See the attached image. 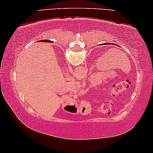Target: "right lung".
I'll list each match as a JSON object with an SVG mask.
<instances>
[{"mask_svg":"<svg viewBox=\"0 0 153 153\" xmlns=\"http://www.w3.org/2000/svg\"><path fill=\"white\" fill-rule=\"evenodd\" d=\"M43 41H45V40H43Z\"/></svg>","mask_w":153,"mask_h":153,"instance_id":"obj_1","label":"right lung"}]
</instances>
